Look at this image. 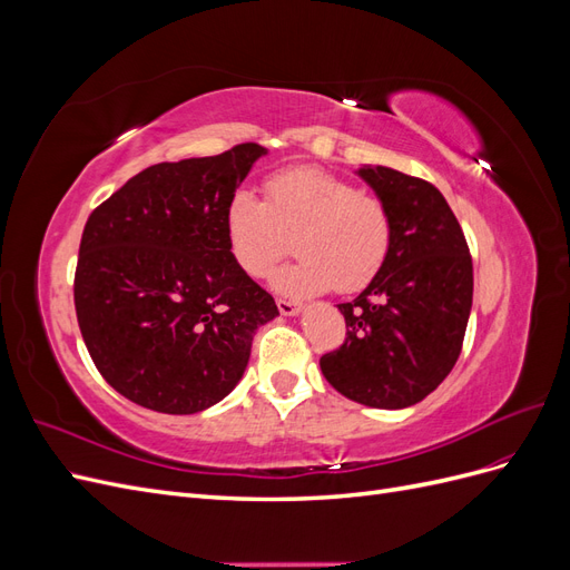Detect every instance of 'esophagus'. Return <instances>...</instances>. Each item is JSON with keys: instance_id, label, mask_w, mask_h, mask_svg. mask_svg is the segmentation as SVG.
Segmentation results:
<instances>
[{"instance_id": "obj_1", "label": "esophagus", "mask_w": 570, "mask_h": 570, "mask_svg": "<svg viewBox=\"0 0 570 570\" xmlns=\"http://www.w3.org/2000/svg\"><path fill=\"white\" fill-rule=\"evenodd\" d=\"M299 304L297 302H289V299H278V312L283 314V316H295V314H299Z\"/></svg>"}]
</instances>
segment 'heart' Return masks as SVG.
Instances as JSON below:
<instances>
[{
	"instance_id": "heart-1",
	"label": "heart",
	"mask_w": 570,
	"mask_h": 570,
	"mask_svg": "<svg viewBox=\"0 0 570 570\" xmlns=\"http://www.w3.org/2000/svg\"><path fill=\"white\" fill-rule=\"evenodd\" d=\"M230 254L252 278L266 275L289 249L299 258L275 273L287 295H316L327 287L356 292L385 266L392 247L387 204L347 178L323 168L295 166L264 183V202L237 189L226 206Z\"/></svg>"
}]
</instances>
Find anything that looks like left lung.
<instances>
[{"instance_id": "8db88e82", "label": "left lung", "mask_w": 570, "mask_h": 570, "mask_svg": "<svg viewBox=\"0 0 570 570\" xmlns=\"http://www.w3.org/2000/svg\"><path fill=\"white\" fill-rule=\"evenodd\" d=\"M392 216L385 266L354 302L337 304L347 337L321 356L325 381L352 402L404 409L433 392L461 354L473 262L440 189L385 166L358 168Z\"/></svg>"}]
</instances>
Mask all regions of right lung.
<instances>
[{
    "label": "right lung",
    "instance_id": "obj_1",
    "mask_svg": "<svg viewBox=\"0 0 570 570\" xmlns=\"http://www.w3.org/2000/svg\"><path fill=\"white\" fill-rule=\"evenodd\" d=\"M266 154L256 142L132 176L85 223L73 281L101 377L159 413L214 406L243 377L254 331L278 316L237 266L226 206Z\"/></svg>",
    "mask_w": 570,
    "mask_h": 570
}]
</instances>
